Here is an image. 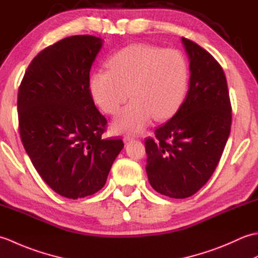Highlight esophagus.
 <instances>
[{"label":"esophagus","mask_w":258,"mask_h":258,"mask_svg":"<svg viewBox=\"0 0 258 258\" xmlns=\"http://www.w3.org/2000/svg\"><path fill=\"white\" fill-rule=\"evenodd\" d=\"M134 140V138L133 136H130V135H125L124 138H123V141H124V143H128V142H131V141H133Z\"/></svg>","instance_id":"esophagus-1"}]
</instances>
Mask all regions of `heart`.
Listing matches in <instances>:
<instances>
[{
  "label": "heart",
  "mask_w": 258,
  "mask_h": 258,
  "mask_svg": "<svg viewBox=\"0 0 258 258\" xmlns=\"http://www.w3.org/2000/svg\"><path fill=\"white\" fill-rule=\"evenodd\" d=\"M107 67L91 75L89 86L93 100L108 114H116L132 97L113 122L118 133H140L153 117L171 118L185 100L189 70L177 50L133 44L115 53Z\"/></svg>",
  "instance_id": "1"
}]
</instances>
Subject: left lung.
Listing matches in <instances>:
<instances>
[{
  "instance_id": "8db88e82",
  "label": "left lung",
  "mask_w": 258,
  "mask_h": 258,
  "mask_svg": "<svg viewBox=\"0 0 258 258\" xmlns=\"http://www.w3.org/2000/svg\"><path fill=\"white\" fill-rule=\"evenodd\" d=\"M189 59V89L178 111L145 141L151 186L172 199L203 187L221 160L232 124L224 71L210 53L182 37Z\"/></svg>"
}]
</instances>
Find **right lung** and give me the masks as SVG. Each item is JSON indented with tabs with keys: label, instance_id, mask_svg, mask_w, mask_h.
I'll return each instance as SVG.
<instances>
[{
	"label": "right lung",
	"instance_id": "obj_1",
	"mask_svg": "<svg viewBox=\"0 0 258 258\" xmlns=\"http://www.w3.org/2000/svg\"><path fill=\"white\" fill-rule=\"evenodd\" d=\"M92 35L63 38L33 58L18 95L22 143L40 176L68 199L93 195L106 183L120 139L102 138L106 118L90 92V71L103 46Z\"/></svg>",
	"mask_w": 258,
	"mask_h": 258
}]
</instances>
